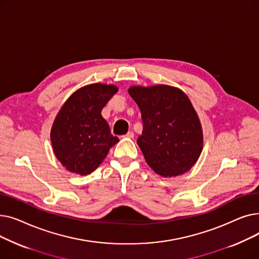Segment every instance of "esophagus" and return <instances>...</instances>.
<instances>
[{
  "label": "esophagus",
  "mask_w": 259,
  "mask_h": 259,
  "mask_svg": "<svg viewBox=\"0 0 259 259\" xmlns=\"http://www.w3.org/2000/svg\"><path fill=\"white\" fill-rule=\"evenodd\" d=\"M124 138H127V139H133L134 138V133L132 131H129L127 134L124 135Z\"/></svg>",
  "instance_id": "34e87169"
}]
</instances>
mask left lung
Returning a JSON list of instances; mask_svg holds the SVG:
<instances>
[{
    "instance_id": "1",
    "label": "left lung",
    "mask_w": 259,
    "mask_h": 259,
    "mask_svg": "<svg viewBox=\"0 0 259 259\" xmlns=\"http://www.w3.org/2000/svg\"><path fill=\"white\" fill-rule=\"evenodd\" d=\"M128 92L142 112L137 143L149 167L162 178L189 171L202 151L203 134L188 95L168 85L131 86Z\"/></svg>"
}]
</instances>
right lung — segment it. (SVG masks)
<instances>
[{"instance_id":"obj_1","label":"right lung","mask_w":259,"mask_h":259,"mask_svg":"<svg viewBox=\"0 0 259 259\" xmlns=\"http://www.w3.org/2000/svg\"><path fill=\"white\" fill-rule=\"evenodd\" d=\"M117 90L115 85L90 84L73 92L60 109L50 140L54 155L66 170L90 174L119 141L101 114Z\"/></svg>"}]
</instances>
